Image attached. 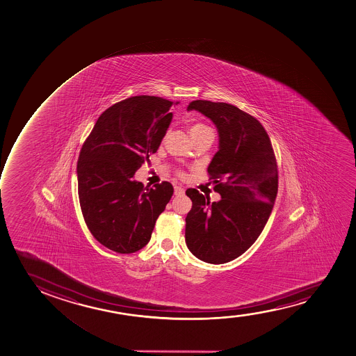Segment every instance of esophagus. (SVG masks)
<instances>
[{"mask_svg": "<svg viewBox=\"0 0 356 356\" xmlns=\"http://www.w3.org/2000/svg\"><path fill=\"white\" fill-rule=\"evenodd\" d=\"M174 193H175V195H184V188L179 187V186H176V187L174 188Z\"/></svg>", "mask_w": 356, "mask_h": 356, "instance_id": "esophagus-1", "label": "esophagus"}]
</instances>
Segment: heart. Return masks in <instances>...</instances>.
<instances>
[{
  "mask_svg": "<svg viewBox=\"0 0 356 356\" xmlns=\"http://www.w3.org/2000/svg\"><path fill=\"white\" fill-rule=\"evenodd\" d=\"M208 129L209 128H208L207 125H204V124L194 123L189 125L188 131H189V135L192 137L194 136V135H197V134L204 131V130H208Z\"/></svg>",
  "mask_w": 356,
  "mask_h": 356,
  "instance_id": "b5f03b06",
  "label": "heart"
}]
</instances>
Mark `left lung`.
<instances>
[{"mask_svg":"<svg viewBox=\"0 0 356 356\" xmlns=\"http://www.w3.org/2000/svg\"><path fill=\"white\" fill-rule=\"evenodd\" d=\"M187 110L209 118L219 134V150L207 170L221 199L211 204L187 189L193 206L186 244L197 259L228 263L251 248L268 222L278 192L276 157L259 120L234 105L194 100Z\"/></svg>","mask_w":356,"mask_h":356,"instance_id":"8db88e82","label":"left lung"}]
</instances>
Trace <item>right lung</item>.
<instances>
[{"label": "right lung", "instance_id": "obj_1", "mask_svg": "<svg viewBox=\"0 0 356 356\" xmlns=\"http://www.w3.org/2000/svg\"><path fill=\"white\" fill-rule=\"evenodd\" d=\"M172 102L136 96L105 110L80 150L76 177L80 208L90 232L111 251L128 254L148 244L172 199L169 182L144 188L134 180L160 147Z\"/></svg>", "mask_w": 356, "mask_h": 356}]
</instances>
